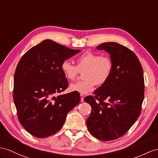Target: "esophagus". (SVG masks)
Wrapping results in <instances>:
<instances>
[{
  "mask_svg": "<svg viewBox=\"0 0 158 158\" xmlns=\"http://www.w3.org/2000/svg\"><path fill=\"white\" fill-rule=\"evenodd\" d=\"M80 97H81V102H83V101H84V96H83V95L81 94V95H80Z\"/></svg>",
  "mask_w": 158,
  "mask_h": 158,
  "instance_id": "obj_1",
  "label": "esophagus"
}]
</instances>
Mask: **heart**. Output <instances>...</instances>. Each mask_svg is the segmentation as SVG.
<instances>
[{"label":"heart","mask_w":158,"mask_h":158,"mask_svg":"<svg viewBox=\"0 0 158 158\" xmlns=\"http://www.w3.org/2000/svg\"><path fill=\"white\" fill-rule=\"evenodd\" d=\"M113 64L111 59L101 55L85 52L77 60V66L69 60H64L60 70L64 77L69 81L74 80L80 72H83L80 81L72 83L69 89L81 94H87L93 91L95 85H102L111 75Z\"/></svg>","instance_id":"1"}]
</instances>
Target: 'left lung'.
<instances>
[{
	"instance_id": "1",
	"label": "left lung",
	"mask_w": 158,
	"mask_h": 158,
	"mask_svg": "<svg viewBox=\"0 0 158 158\" xmlns=\"http://www.w3.org/2000/svg\"><path fill=\"white\" fill-rule=\"evenodd\" d=\"M110 55L113 64L107 81L84 101L91 106L87 119L89 131L96 138L111 141L123 136L141 111L144 98L143 69L136 55L115 42L97 47Z\"/></svg>"
}]
</instances>
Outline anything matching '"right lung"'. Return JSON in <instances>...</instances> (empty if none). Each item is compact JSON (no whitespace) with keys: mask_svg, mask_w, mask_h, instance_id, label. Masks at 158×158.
Listing matches in <instances>:
<instances>
[{"mask_svg":"<svg viewBox=\"0 0 158 158\" xmlns=\"http://www.w3.org/2000/svg\"><path fill=\"white\" fill-rule=\"evenodd\" d=\"M80 51L46 39L19 60L14 76L13 99L19 122L31 135L43 138L56 133L67 114L79 103L78 92L55 95L69 85L60 70L61 63Z\"/></svg>","mask_w":158,"mask_h":158,"instance_id":"obj_1","label":"right lung"}]
</instances>
